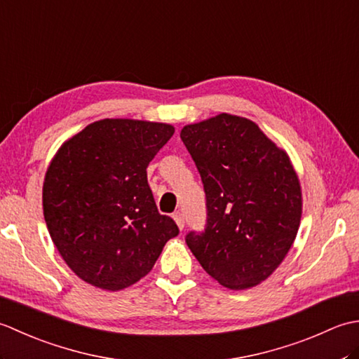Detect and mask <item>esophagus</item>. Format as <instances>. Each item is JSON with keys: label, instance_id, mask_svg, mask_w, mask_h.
<instances>
[{"label": "esophagus", "instance_id": "obj_1", "mask_svg": "<svg viewBox=\"0 0 359 359\" xmlns=\"http://www.w3.org/2000/svg\"><path fill=\"white\" fill-rule=\"evenodd\" d=\"M174 220H175V224H177V226L180 228V230H184V228H185V216L184 215H182V212H174Z\"/></svg>", "mask_w": 359, "mask_h": 359}]
</instances>
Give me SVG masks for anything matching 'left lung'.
Wrapping results in <instances>:
<instances>
[{"label": "left lung", "instance_id": "1", "mask_svg": "<svg viewBox=\"0 0 359 359\" xmlns=\"http://www.w3.org/2000/svg\"><path fill=\"white\" fill-rule=\"evenodd\" d=\"M201 174L207 224L187 245L219 284L243 290L284 261L301 222V187L285 151L251 120L220 114L180 133Z\"/></svg>", "mask_w": 359, "mask_h": 359}]
</instances>
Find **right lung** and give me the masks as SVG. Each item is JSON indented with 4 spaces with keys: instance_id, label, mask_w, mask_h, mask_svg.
<instances>
[{
    "instance_id": "obj_1",
    "label": "right lung",
    "mask_w": 359,
    "mask_h": 359,
    "mask_svg": "<svg viewBox=\"0 0 359 359\" xmlns=\"http://www.w3.org/2000/svg\"><path fill=\"white\" fill-rule=\"evenodd\" d=\"M174 128L104 118L65 142L46 172L43 210L52 242L88 284L117 292L151 271L179 234L160 215L147 168Z\"/></svg>"
}]
</instances>
